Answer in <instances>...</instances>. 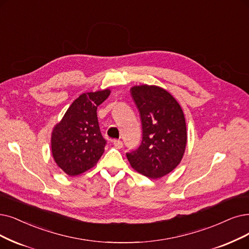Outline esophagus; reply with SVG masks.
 I'll list each match as a JSON object with an SVG mask.
<instances>
[{
  "mask_svg": "<svg viewBox=\"0 0 249 249\" xmlns=\"http://www.w3.org/2000/svg\"><path fill=\"white\" fill-rule=\"evenodd\" d=\"M112 143H113V145H114L117 149H121V148H123V146H124V143H123L121 140H113Z\"/></svg>",
  "mask_w": 249,
  "mask_h": 249,
  "instance_id": "34e87169",
  "label": "esophagus"
}]
</instances>
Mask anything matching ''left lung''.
<instances>
[{
	"instance_id": "left-lung-1",
	"label": "left lung",
	"mask_w": 249,
	"mask_h": 249,
	"mask_svg": "<svg viewBox=\"0 0 249 249\" xmlns=\"http://www.w3.org/2000/svg\"><path fill=\"white\" fill-rule=\"evenodd\" d=\"M131 95L140 112L142 143L126 153L135 171L149 178H161L180 164L187 144V128L180 104L157 86H134Z\"/></svg>"
}]
</instances>
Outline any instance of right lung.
<instances>
[{
    "label": "right lung",
    "instance_id": "1",
    "mask_svg": "<svg viewBox=\"0 0 249 249\" xmlns=\"http://www.w3.org/2000/svg\"><path fill=\"white\" fill-rule=\"evenodd\" d=\"M110 90L85 93L69 106L53 128L51 151L56 164L68 176L81 175L94 167L106 144L98 124L97 107Z\"/></svg>",
    "mask_w": 249,
    "mask_h": 249
}]
</instances>
